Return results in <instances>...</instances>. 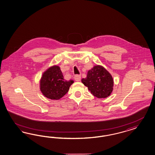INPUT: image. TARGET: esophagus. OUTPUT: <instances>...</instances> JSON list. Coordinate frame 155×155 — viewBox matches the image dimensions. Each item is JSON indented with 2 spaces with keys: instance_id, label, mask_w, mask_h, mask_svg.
I'll list each match as a JSON object with an SVG mask.
<instances>
[{
  "instance_id": "obj_1",
  "label": "esophagus",
  "mask_w": 155,
  "mask_h": 155,
  "mask_svg": "<svg viewBox=\"0 0 155 155\" xmlns=\"http://www.w3.org/2000/svg\"><path fill=\"white\" fill-rule=\"evenodd\" d=\"M81 75H78V74H77L74 76V79H75L76 81H81Z\"/></svg>"
}]
</instances>
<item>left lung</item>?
Returning <instances> with one entry per match:
<instances>
[{"label":"left lung","mask_w":155,"mask_h":155,"mask_svg":"<svg viewBox=\"0 0 155 155\" xmlns=\"http://www.w3.org/2000/svg\"><path fill=\"white\" fill-rule=\"evenodd\" d=\"M81 81L91 93L98 98H107L113 91V77L102 66H94L88 71L86 78Z\"/></svg>","instance_id":"1"}]
</instances>
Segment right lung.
Segmentation results:
<instances>
[{
	"instance_id": "obj_1",
	"label": "right lung",
	"mask_w": 155,
	"mask_h": 155,
	"mask_svg": "<svg viewBox=\"0 0 155 155\" xmlns=\"http://www.w3.org/2000/svg\"><path fill=\"white\" fill-rule=\"evenodd\" d=\"M73 82V80L68 81L64 80L58 66H52L42 74L40 88L45 97L58 100L68 92L71 84Z\"/></svg>"
}]
</instances>
